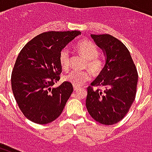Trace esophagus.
I'll list each match as a JSON object with an SVG mask.
<instances>
[{
    "label": "esophagus",
    "mask_w": 152,
    "mask_h": 152,
    "mask_svg": "<svg viewBox=\"0 0 152 152\" xmlns=\"http://www.w3.org/2000/svg\"><path fill=\"white\" fill-rule=\"evenodd\" d=\"M73 88H74V90H78V89H80V87H78V86H74Z\"/></svg>",
    "instance_id": "obj_1"
}]
</instances>
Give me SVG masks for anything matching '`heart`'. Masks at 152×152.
<instances>
[{
	"instance_id": "b5f03b06",
	"label": "heart",
	"mask_w": 152,
	"mask_h": 152,
	"mask_svg": "<svg viewBox=\"0 0 152 152\" xmlns=\"http://www.w3.org/2000/svg\"><path fill=\"white\" fill-rule=\"evenodd\" d=\"M76 49L86 58V67H88L94 74H99L102 71L103 63L98 57L99 51L94 44L89 40H82L77 43ZM58 59L60 65L63 69H67L70 66L69 50L66 48L61 50ZM90 78L91 74L88 71H72L64 76L63 80L74 86H80L89 80Z\"/></svg>"
}]
</instances>
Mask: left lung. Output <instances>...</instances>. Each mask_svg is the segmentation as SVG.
Listing matches in <instances>:
<instances>
[{
    "mask_svg": "<svg viewBox=\"0 0 152 152\" xmlns=\"http://www.w3.org/2000/svg\"><path fill=\"white\" fill-rule=\"evenodd\" d=\"M102 49L106 63L88 87L86 107L94 120L106 125L121 121L134 102L138 76L126 46L109 34L91 35ZM99 86L101 89H93Z\"/></svg>",
    "mask_w": 152,
    "mask_h": 152,
    "instance_id": "8db88e82",
    "label": "left lung"
}]
</instances>
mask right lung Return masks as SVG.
Instances as JSON below:
<instances>
[{
    "label": "right lung",
    "instance_id": "obj_1",
    "mask_svg": "<svg viewBox=\"0 0 152 152\" xmlns=\"http://www.w3.org/2000/svg\"><path fill=\"white\" fill-rule=\"evenodd\" d=\"M80 31H47L38 35L22 49L11 74V87L18 107L34 123L45 124L59 116L73 92L72 85L58 81L62 72L61 50Z\"/></svg>",
    "mask_w": 152,
    "mask_h": 152
}]
</instances>
